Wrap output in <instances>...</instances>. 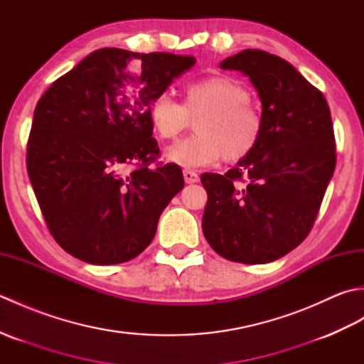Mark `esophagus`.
Instances as JSON below:
<instances>
[{
  "instance_id": "1",
  "label": "esophagus",
  "mask_w": 364,
  "mask_h": 364,
  "mask_svg": "<svg viewBox=\"0 0 364 364\" xmlns=\"http://www.w3.org/2000/svg\"><path fill=\"white\" fill-rule=\"evenodd\" d=\"M183 176H184V181H186L188 184H194V183H198V175L194 172V170H189V168H184L183 170Z\"/></svg>"
}]
</instances>
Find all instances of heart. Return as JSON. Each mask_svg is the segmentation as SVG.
<instances>
[{
	"instance_id": "obj_1",
	"label": "heart",
	"mask_w": 364,
	"mask_h": 364,
	"mask_svg": "<svg viewBox=\"0 0 364 364\" xmlns=\"http://www.w3.org/2000/svg\"><path fill=\"white\" fill-rule=\"evenodd\" d=\"M189 115L197 134L170 145L164 158L183 167L214 164L222 156L239 161L257 146L262 122L250 105V92L230 76H210L184 87V103L161 94L150 106V123L158 137L170 141L188 127Z\"/></svg>"
}]
</instances>
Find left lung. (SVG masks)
Here are the masks:
<instances>
[{"label":"left lung","mask_w":364,"mask_h":364,"mask_svg":"<svg viewBox=\"0 0 364 364\" xmlns=\"http://www.w3.org/2000/svg\"><path fill=\"white\" fill-rule=\"evenodd\" d=\"M220 68L249 76L262 129L235 168L200 176L208 192L203 235L223 258L266 264L310 233L336 166L333 123L322 92L275 54L244 50Z\"/></svg>","instance_id":"obj_1"}]
</instances>
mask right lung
<instances>
[{
	"label": "right lung",
	"instance_id": "right-lung-1",
	"mask_svg": "<svg viewBox=\"0 0 364 364\" xmlns=\"http://www.w3.org/2000/svg\"><path fill=\"white\" fill-rule=\"evenodd\" d=\"M194 64L192 56L102 48L38 100L28 175L50 233L72 257L119 264L153 241L184 178L176 164L149 167L159 153L150 106ZM129 164L139 167L128 174Z\"/></svg>",
	"mask_w": 364,
	"mask_h": 364
}]
</instances>
